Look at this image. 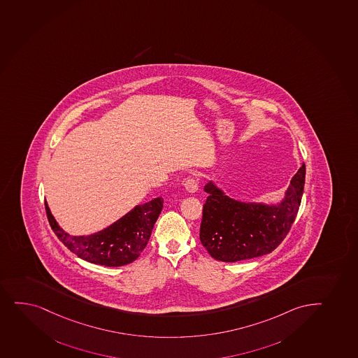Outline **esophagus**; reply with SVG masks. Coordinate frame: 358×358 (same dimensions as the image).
Masks as SVG:
<instances>
[{
	"mask_svg": "<svg viewBox=\"0 0 358 358\" xmlns=\"http://www.w3.org/2000/svg\"><path fill=\"white\" fill-rule=\"evenodd\" d=\"M185 188L188 193H196L197 190H199L196 180H195V178H188V180L185 182Z\"/></svg>",
	"mask_w": 358,
	"mask_h": 358,
	"instance_id": "34e87169",
	"label": "esophagus"
}]
</instances>
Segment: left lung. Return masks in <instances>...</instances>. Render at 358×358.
I'll use <instances>...</instances> for the list:
<instances>
[{
    "label": "left lung",
    "instance_id": "obj_1",
    "mask_svg": "<svg viewBox=\"0 0 358 358\" xmlns=\"http://www.w3.org/2000/svg\"><path fill=\"white\" fill-rule=\"evenodd\" d=\"M305 164L276 203L243 202L226 195L213 181L205 185L200 241L217 261L259 257L276 249L289 232L301 203ZM299 177L297 178L296 176Z\"/></svg>",
    "mask_w": 358,
    "mask_h": 358
}]
</instances>
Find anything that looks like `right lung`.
I'll return each instance as SVG.
<instances>
[{
    "instance_id": "1",
    "label": "right lung",
    "mask_w": 358,
    "mask_h": 358,
    "mask_svg": "<svg viewBox=\"0 0 358 358\" xmlns=\"http://www.w3.org/2000/svg\"><path fill=\"white\" fill-rule=\"evenodd\" d=\"M163 202V197H156L137 205L112 225L88 236H73L65 232L46 201L45 209L53 232L71 252L94 264L121 266L136 261L148 245Z\"/></svg>"
}]
</instances>
